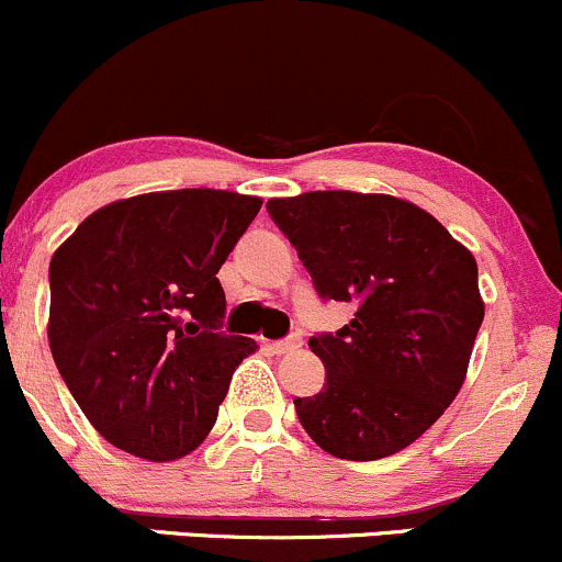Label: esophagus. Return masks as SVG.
Listing matches in <instances>:
<instances>
[{"instance_id": "esophagus-1", "label": "esophagus", "mask_w": 562, "mask_h": 562, "mask_svg": "<svg viewBox=\"0 0 562 562\" xmlns=\"http://www.w3.org/2000/svg\"><path fill=\"white\" fill-rule=\"evenodd\" d=\"M300 346H303V337L289 335L286 340L270 342V351H273V353H289V351H294V348H300Z\"/></svg>"}]
</instances>
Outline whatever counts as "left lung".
I'll list each match as a JSON object with an SVG mask.
<instances>
[{
    "label": "left lung",
    "instance_id": "obj_1",
    "mask_svg": "<svg viewBox=\"0 0 562 562\" xmlns=\"http://www.w3.org/2000/svg\"><path fill=\"white\" fill-rule=\"evenodd\" d=\"M318 297L353 303L351 322L307 340L327 367L316 396L294 400L313 442L346 461L413 445L467 380L485 303L472 251L415 203L380 192L270 198Z\"/></svg>",
    "mask_w": 562,
    "mask_h": 562
}]
</instances>
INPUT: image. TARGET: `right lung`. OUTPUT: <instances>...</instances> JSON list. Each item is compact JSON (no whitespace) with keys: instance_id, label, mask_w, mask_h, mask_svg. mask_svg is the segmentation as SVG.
<instances>
[{"instance_id":"1","label":"right lung","mask_w":562,"mask_h":562,"mask_svg":"<svg viewBox=\"0 0 562 562\" xmlns=\"http://www.w3.org/2000/svg\"><path fill=\"white\" fill-rule=\"evenodd\" d=\"M262 201L168 190L93 211L50 259L47 340L71 396L114 448L177 461L206 439L257 342L220 331L216 279Z\"/></svg>"}]
</instances>
